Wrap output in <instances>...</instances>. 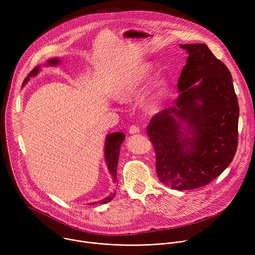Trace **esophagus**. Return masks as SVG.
<instances>
[{
	"label": "esophagus",
	"instance_id": "34e87169",
	"mask_svg": "<svg viewBox=\"0 0 255 255\" xmlns=\"http://www.w3.org/2000/svg\"><path fill=\"white\" fill-rule=\"evenodd\" d=\"M129 133L130 134H137V133H139V127H137L135 125L131 126L130 129H129Z\"/></svg>",
	"mask_w": 255,
	"mask_h": 255
}]
</instances>
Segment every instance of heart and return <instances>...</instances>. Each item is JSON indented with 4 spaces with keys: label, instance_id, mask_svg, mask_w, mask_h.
<instances>
[{
    "label": "heart",
    "instance_id": "obj_1",
    "mask_svg": "<svg viewBox=\"0 0 255 255\" xmlns=\"http://www.w3.org/2000/svg\"><path fill=\"white\" fill-rule=\"evenodd\" d=\"M154 69L149 61L136 64L123 77L116 89V98L120 102H130L139 96L149 85L150 87L143 99L144 109L154 112L163 105L168 95V84L164 77L153 78Z\"/></svg>",
    "mask_w": 255,
    "mask_h": 255
}]
</instances>
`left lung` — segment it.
Instances as JSON below:
<instances>
[{"mask_svg":"<svg viewBox=\"0 0 255 255\" xmlns=\"http://www.w3.org/2000/svg\"><path fill=\"white\" fill-rule=\"evenodd\" d=\"M188 52L172 107L147 126L161 183L176 191L198 189L219 176L237 150L239 106L228 67L204 44Z\"/></svg>","mask_w":255,"mask_h":255,"instance_id":"8db88e82","label":"left lung"}]
</instances>
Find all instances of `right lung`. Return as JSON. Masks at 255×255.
<instances>
[{"label": "right lung", "instance_id": "right-lung-1", "mask_svg": "<svg viewBox=\"0 0 255 255\" xmlns=\"http://www.w3.org/2000/svg\"><path fill=\"white\" fill-rule=\"evenodd\" d=\"M60 63V59L58 57H53L47 60L46 63H44L43 65L45 66H55L57 64ZM40 71V65H37L36 67H34V69L30 72V74L27 76V78L24 80L23 85L25 86L26 83L30 80V78L35 77L36 75L38 74ZM125 139V134L122 132H114V133H110L106 136V140H105V147H104V152H105V160L106 163L108 165V169L110 171L114 183H118V178H117V166H118V159H119V153H120V147L121 144ZM116 196V193L111 194L109 197L103 199L102 201H100V204H107L110 201H112L114 199V197ZM97 203H91V205H96Z\"/></svg>", "mask_w": 255, "mask_h": 255}]
</instances>
